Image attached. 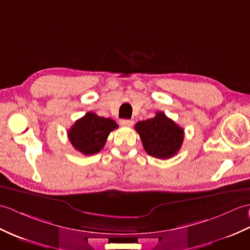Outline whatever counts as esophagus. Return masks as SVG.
Listing matches in <instances>:
<instances>
[{
  "instance_id": "1",
  "label": "esophagus",
  "mask_w": 250,
  "mask_h": 250,
  "mask_svg": "<svg viewBox=\"0 0 250 250\" xmlns=\"http://www.w3.org/2000/svg\"><path fill=\"white\" fill-rule=\"evenodd\" d=\"M133 124H134V121L131 119H121L120 120V125L124 126H131Z\"/></svg>"
}]
</instances>
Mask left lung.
<instances>
[{"mask_svg":"<svg viewBox=\"0 0 250 250\" xmlns=\"http://www.w3.org/2000/svg\"><path fill=\"white\" fill-rule=\"evenodd\" d=\"M135 130L140 134L145 151L159 159L176 155L184 142V129L162 111H157L153 118L137 122Z\"/></svg>","mask_w":250,"mask_h":250,"instance_id":"1","label":"left lung"}]
</instances>
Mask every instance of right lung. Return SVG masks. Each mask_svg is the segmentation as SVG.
Returning <instances> with one entry per match:
<instances>
[{
	"label": "right lung",
	"instance_id": "1",
	"mask_svg": "<svg viewBox=\"0 0 250 250\" xmlns=\"http://www.w3.org/2000/svg\"><path fill=\"white\" fill-rule=\"evenodd\" d=\"M118 128L110 118H104L89 111L67 131L72 146L83 155H94L104 147L109 133Z\"/></svg>",
	"mask_w": 250,
	"mask_h": 250
}]
</instances>
